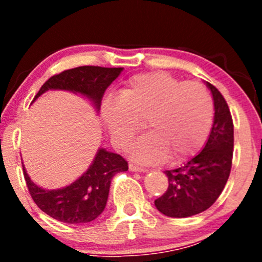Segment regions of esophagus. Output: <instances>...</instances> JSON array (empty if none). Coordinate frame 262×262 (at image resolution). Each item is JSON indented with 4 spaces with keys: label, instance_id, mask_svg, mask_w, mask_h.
Masks as SVG:
<instances>
[{
    "label": "esophagus",
    "instance_id": "esophagus-1",
    "mask_svg": "<svg viewBox=\"0 0 262 262\" xmlns=\"http://www.w3.org/2000/svg\"><path fill=\"white\" fill-rule=\"evenodd\" d=\"M129 170H130V171H138V172H146V171H148L147 168L142 167V166L136 165V163H129Z\"/></svg>",
    "mask_w": 262,
    "mask_h": 262
}]
</instances>
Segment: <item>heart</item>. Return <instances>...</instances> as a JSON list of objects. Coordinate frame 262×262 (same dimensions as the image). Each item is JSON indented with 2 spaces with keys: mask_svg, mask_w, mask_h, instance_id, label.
I'll return each instance as SVG.
<instances>
[{
  "mask_svg": "<svg viewBox=\"0 0 262 262\" xmlns=\"http://www.w3.org/2000/svg\"><path fill=\"white\" fill-rule=\"evenodd\" d=\"M101 114L121 149L146 128L130 153L143 163L184 162L207 141L213 125L214 102L207 87L199 82H184L167 72L133 76L119 97H107Z\"/></svg>",
  "mask_w": 262,
  "mask_h": 262,
  "instance_id": "heart-1",
  "label": "heart"
}]
</instances>
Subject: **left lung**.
<instances>
[{
    "label": "left lung",
    "instance_id": "1",
    "mask_svg": "<svg viewBox=\"0 0 262 262\" xmlns=\"http://www.w3.org/2000/svg\"><path fill=\"white\" fill-rule=\"evenodd\" d=\"M214 100V121L204 148L175 170H166L168 187L155 200L161 213L185 218L210 208L223 191L233 158V120L223 95L207 82Z\"/></svg>",
    "mask_w": 262,
    "mask_h": 262
}]
</instances>
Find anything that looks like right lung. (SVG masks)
<instances>
[{
	"label": "right lung",
	"mask_w": 262,
	"mask_h": 262,
	"mask_svg": "<svg viewBox=\"0 0 262 262\" xmlns=\"http://www.w3.org/2000/svg\"><path fill=\"white\" fill-rule=\"evenodd\" d=\"M123 68L82 66L52 76L40 87L36 97L48 90L80 92L92 100L100 109L104 92L120 75ZM34 99V100H35ZM24 168V166H23ZM128 170V162L120 155L99 149L89 170L70 186L58 190H44L34 184L24 168L28 190L35 204L52 218L63 223H89L96 219L106 205L112 179Z\"/></svg>",
	"instance_id": "1"
}]
</instances>
